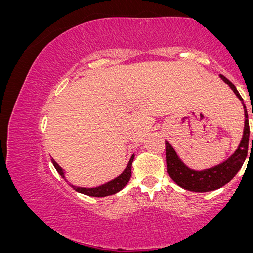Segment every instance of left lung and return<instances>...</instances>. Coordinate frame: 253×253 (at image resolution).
Here are the masks:
<instances>
[{
  "label": "left lung",
  "instance_id": "left-lung-1",
  "mask_svg": "<svg viewBox=\"0 0 253 253\" xmlns=\"http://www.w3.org/2000/svg\"><path fill=\"white\" fill-rule=\"evenodd\" d=\"M220 78L230 87V89L234 91V94L237 96L243 104L244 108V130L243 136L240 142V145L235 150L234 154L227 158L225 162L218 164V165L210 167V169L203 170H195L188 167L186 164L181 161L176 151L170 145L169 142L165 141L166 145V165H167V173L170 176L174 182L177 186L186 190L195 191V193H206V191H213L219 189L229 182L233 177L236 175L238 170L241 169L242 165L248 156V148H249V136H250V128H249V119H248V111L243 103V98L238 94L236 87L220 74ZM253 118V116H252ZM252 144H253V134H252Z\"/></svg>",
  "mask_w": 253,
  "mask_h": 253
}]
</instances>
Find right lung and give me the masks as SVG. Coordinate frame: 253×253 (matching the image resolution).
Wrapping results in <instances>:
<instances>
[{
	"label": "right lung",
	"instance_id": "1",
	"mask_svg": "<svg viewBox=\"0 0 253 253\" xmlns=\"http://www.w3.org/2000/svg\"><path fill=\"white\" fill-rule=\"evenodd\" d=\"M133 159H134V155H131V157L129 159V162H128V164H127L125 170H124V172L120 174L119 176H117L116 179L109 181V182L102 184V186H98L95 188H84V187L73 186V184H71V183H70V186L72 187L74 190L78 191V193L84 194V195H87V196L105 197V196H110V195H115L118 193V191L122 190L123 188L128 183V181H129L130 176H131V163H133ZM51 162H52V164H54L55 169L57 172H58L59 175L66 181L65 173H64L62 167H60L58 164L54 161V159H51Z\"/></svg>",
	"mask_w": 253,
	"mask_h": 253
}]
</instances>
